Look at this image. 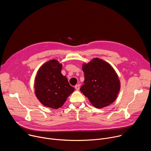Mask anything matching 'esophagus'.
I'll return each mask as SVG.
<instances>
[{"instance_id": "esophagus-1", "label": "esophagus", "mask_w": 151, "mask_h": 151, "mask_svg": "<svg viewBox=\"0 0 151 151\" xmlns=\"http://www.w3.org/2000/svg\"><path fill=\"white\" fill-rule=\"evenodd\" d=\"M75 89H76L77 91H78V90H79V88H80V85H79V84L76 85L75 86Z\"/></svg>"}]
</instances>
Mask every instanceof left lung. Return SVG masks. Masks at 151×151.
Segmentation results:
<instances>
[{"mask_svg": "<svg viewBox=\"0 0 151 151\" xmlns=\"http://www.w3.org/2000/svg\"><path fill=\"white\" fill-rule=\"evenodd\" d=\"M82 70L85 79L80 90L94 107L102 108L116 100L121 88L120 81L109 63L94 58L82 64Z\"/></svg>", "mask_w": 151, "mask_h": 151, "instance_id": "obj_1", "label": "left lung"}]
</instances>
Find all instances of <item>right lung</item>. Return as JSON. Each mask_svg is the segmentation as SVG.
Here are the masks:
<instances>
[{"label": "right lung", "instance_id": "obj_1", "mask_svg": "<svg viewBox=\"0 0 151 151\" xmlns=\"http://www.w3.org/2000/svg\"><path fill=\"white\" fill-rule=\"evenodd\" d=\"M62 64L51 60L39 68L35 81V93L39 101L46 107L58 109L75 91L61 70Z\"/></svg>", "mask_w": 151, "mask_h": 151}]
</instances>
